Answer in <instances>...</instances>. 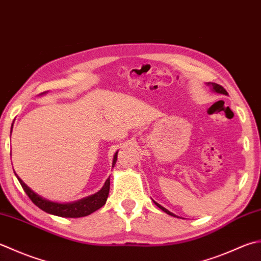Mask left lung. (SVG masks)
Returning <instances> with one entry per match:
<instances>
[{"label":"left lung","instance_id":"1","mask_svg":"<svg viewBox=\"0 0 261 261\" xmlns=\"http://www.w3.org/2000/svg\"><path fill=\"white\" fill-rule=\"evenodd\" d=\"M208 85H212V87H213V89L216 91V93H218V94H224V95H227V91L223 88V87L221 86V85H217V84H215V83H212V84H209L208 83ZM155 202V201H154ZM155 205L158 207V208H161L163 212H165L166 214H168V215H171V216H174L175 217V215L174 214H172L171 212H168L166 208H164L163 206H161L160 203H157V202H155Z\"/></svg>","mask_w":261,"mask_h":261}]
</instances>
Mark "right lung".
<instances>
[{"label": "right lung", "instance_id": "obj_1", "mask_svg": "<svg viewBox=\"0 0 261 261\" xmlns=\"http://www.w3.org/2000/svg\"><path fill=\"white\" fill-rule=\"evenodd\" d=\"M12 132V127H11ZM117 160V152H115L114 160H113V166L115 165ZM17 175V174H15ZM18 180L21 185L24 192L27 193L30 200H32L36 206L42 209V211L52 214V215L61 216V217H70V218H76V217H84L87 215H90L91 213L96 212L97 209L103 207L107 200V197H109L110 192V177L107 178L104 187L101 188L95 195L81 199L79 201H75L72 203H59V202H53L49 200H46L43 199L37 193H35L32 189L24 185V182L20 178L18 175Z\"/></svg>", "mask_w": 261, "mask_h": 261}]
</instances>
